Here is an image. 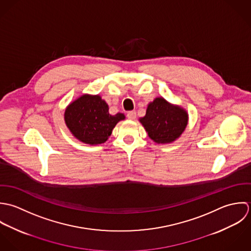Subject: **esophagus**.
<instances>
[{
  "label": "esophagus",
  "instance_id": "1",
  "mask_svg": "<svg viewBox=\"0 0 251 251\" xmlns=\"http://www.w3.org/2000/svg\"><path fill=\"white\" fill-rule=\"evenodd\" d=\"M127 117L131 120H135L137 118V113L136 111H128L127 112Z\"/></svg>",
  "mask_w": 251,
  "mask_h": 251
}]
</instances>
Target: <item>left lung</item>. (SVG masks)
I'll use <instances>...</instances> for the list:
<instances>
[{
    "label": "left lung",
    "mask_w": 251,
    "mask_h": 251,
    "mask_svg": "<svg viewBox=\"0 0 251 251\" xmlns=\"http://www.w3.org/2000/svg\"><path fill=\"white\" fill-rule=\"evenodd\" d=\"M150 138L157 144L176 141L185 130L187 112L169 103L164 98H156L148 106L146 116L140 119Z\"/></svg>",
    "instance_id": "obj_1"
}]
</instances>
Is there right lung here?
Here are the masks:
<instances>
[{
	"label": "right lung",
	"instance_id": "obj_1",
	"mask_svg": "<svg viewBox=\"0 0 251 251\" xmlns=\"http://www.w3.org/2000/svg\"><path fill=\"white\" fill-rule=\"evenodd\" d=\"M124 118L122 113L110 115L108 105L98 95H83L70 103L65 111V122L72 134L88 145L106 142L117 122Z\"/></svg>",
	"mask_w": 251,
	"mask_h": 251
}]
</instances>
